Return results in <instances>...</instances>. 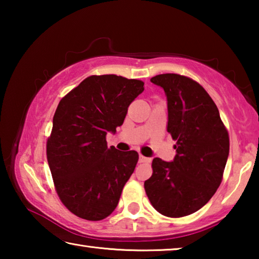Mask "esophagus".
I'll return each instance as SVG.
<instances>
[{
    "instance_id": "34e87169",
    "label": "esophagus",
    "mask_w": 259,
    "mask_h": 259,
    "mask_svg": "<svg viewBox=\"0 0 259 259\" xmlns=\"http://www.w3.org/2000/svg\"><path fill=\"white\" fill-rule=\"evenodd\" d=\"M139 162H140V163H146V162H151V159H150V157H146V156L140 154L139 155Z\"/></svg>"
}]
</instances>
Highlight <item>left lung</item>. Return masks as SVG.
Segmentation results:
<instances>
[{"label":"left lung","mask_w":259,"mask_h":259,"mask_svg":"<svg viewBox=\"0 0 259 259\" xmlns=\"http://www.w3.org/2000/svg\"><path fill=\"white\" fill-rule=\"evenodd\" d=\"M151 82L164 90L168 133L177 140L171 162L153 159L145 181L151 203L166 217L198 211L222 183L230 139L211 97L198 82L178 74H160Z\"/></svg>","instance_id":"left-lung-1"}]
</instances>
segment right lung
Instances as JSON below:
<instances>
[{
    "label": "right lung",
    "instance_id": "right-lung-1",
    "mask_svg": "<svg viewBox=\"0 0 259 259\" xmlns=\"http://www.w3.org/2000/svg\"><path fill=\"white\" fill-rule=\"evenodd\" d=\"M144 82L117 75H93L60 100L47 143V157L57 193L69 211L102 221L119 203L138 153L107 147Z\"/></svg>",
    "mask_w": 259,
    "mask_h": 259
}]
</instances>
